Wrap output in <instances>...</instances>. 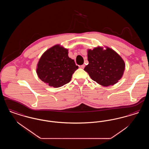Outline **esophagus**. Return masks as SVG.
<instances>
[{
    "label": "esophagus",
    "mask_w": 149,
    "mask_h": 149,
    "mask_svg": "<svg viewBox=\"0 0 149 149\" xmlns=\"http://www.w3.org/2000/svg\"><path fill=\"white\" fill-rule=\"evenodd\" d=\"M79 67H80L81 69H84V68H85V65L83 64V65H80Z\"/></svg>",
    "instance_id": "esophagus-1"
}]
</instances>
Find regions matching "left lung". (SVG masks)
I'll return each mask as SVG.
<instances>
[{"label":"left lung","mask_w":149,"mask_h":149,"mask_svg":"<svg viewBox=\"0 0 149 149\" xmlns=\"http://www.w3.org/2000/svg\"><path fill=\"white\" fill-rule=\"evenodd\" d=\"M89 64L84 68L93 80L100 85L108 86L117 83L123 76L125 64L114 50L98 47L88 51Z\"/></svg>","instance_id":"8db88e82"}]
</instances>
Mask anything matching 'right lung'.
<instances>
[{"label":"right lung","instance_id":"1","mask_svg":"<svg viewBox=\"0 0 149 149\" xmlns=\"http://www.w3.org/2000/svg\"><path fill=\"white\" fill-rule=\"evenodd\" d=\"M78 69L74 60L68 56V50L57 45L43 54L36 72L45 83L58 88L69 83Z\"/></svg>","mask_w":149,"mask_h":149}]
</instances>
